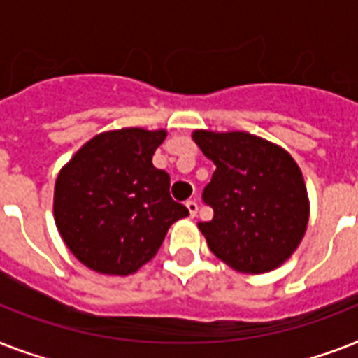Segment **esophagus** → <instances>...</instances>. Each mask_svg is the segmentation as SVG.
Segmentation results:
<instances>
[{
    "label": "esophagus",
    "instance_id": "obj_1",
    "mask_svg": "<svg viewBox=\"0 0 358 358\" xmlns=\"http://www.w3.org/2000/svg\"><path fill=\"white\" fill-rule=\"evenodd\" d=\"M185 206H187V210H189L191 217H195L196 212H199V204H196V201H187L185 202Z\"/></svg>",
    "mask_w": 358,
    "mask_h": 358
}]
</instances>
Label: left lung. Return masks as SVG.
<instances>
[{"mask_svg":"<svg viewBox=\"0 0 358 358\" xmlns=\"http://www.w3.org/2000/svg\"><path fill=\"white\" fill-rule=\"evenodd\" d=\"M193 139L215 163L202 202L213 219L199 223L219 260L241 273L280 266L299 245L308 223V199L288 152L245 131L199 129Z\"/></svg>","mask_w":358,"mask_h":358,"instance_id":"1","label":"left lung"}]
</instances>
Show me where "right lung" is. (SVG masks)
<instances>
[{"label": "right lung", "mask_w": 358, "mask_h": 358, "mask_svg": "<svg viewBox=\"0 0 358 358\" xmlns=\"http://www.w3.org/2000/svg\"><path fill=\"white\" fill-rule=\"evenodd\" d=\"M165 131L96 135L59 173L55 223L72 255L98 273L129 275L156 256L169 227L189 215L173 201L171 176L152 165Z\"/></svg>", "instance_id": "1"}]
</instances>
